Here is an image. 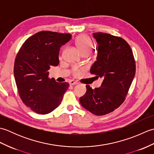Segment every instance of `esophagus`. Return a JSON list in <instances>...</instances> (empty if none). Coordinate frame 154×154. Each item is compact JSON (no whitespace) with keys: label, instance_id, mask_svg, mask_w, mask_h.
<instances>
[{"label":"esophagus","instance_id":"obj_1","mask_svg":"<svg viewBox=\"0 0 154 154\" xmlns=\"http://www.w3.org/2000/svg\"><path fill=\"white\" fill-rule=\"evenodd\" d=\"M69 83L70 85H75L78 84V82H77V81H73V80L69 81Z\"/></svg>","mask_w":154,"mask_h":154}]
</instances>
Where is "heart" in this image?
I'll return each mask as SVG.
<instances>
[{"label":"heart","instance_id":"obj_1","mask_svg":"<svg viewBox=\"0 0 154 154\" xmlns=\"http://www.w3.org/2000/svg\"><path fill=\"white\" fill-rule=\"evenodd\" d=\"M75 44L82 54H87L92 50L93 44L90 38L87 35H79L75 40ZM80 73V70L77 67L73 69V73L77 76Z\"/></svg>","mask_w":154,"mask_h":154}]
</instances>
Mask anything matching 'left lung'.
<instances>
[{
  "instance_id": "1",
  "label": "left lung",
  "mask_w": 154,
  "mask_h": 154,
  "mask_svg": "<svg viewBox=\"0 0 154 154\" xmlns=\"http://www.w3.org/2000/svg\"><path fill=\"white\" fill-rule=\"evenodd\" d=\"M99 44L97 60L91 67V74L103 77L101 86L87 92L79 100L81 105L94 115L103 116L119 108L126 99L136 73L132 49L120 37L103 32L93 33Z\"/></svg>"
}]
</instances>
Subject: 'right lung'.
Masks as SVG:
<instances>
[{"instance_id": "obj_1", "label": "right lung", "mask_w": 154, "mask_h": 154, "mask_svg": "<svg viewBox=\"0 0 154 154\" xmlns=\"http://www.w3.org/2000/svg\"><path fill=\"white\" fill-rule=\"evenodd\" d=\"M71 34L42 31L27 39L16 55L14 75L22 102L38 114L51 112L61 104L69 84L48 77L51 66L59 64L61 45Z\"/></svg>"}]
</instances>
